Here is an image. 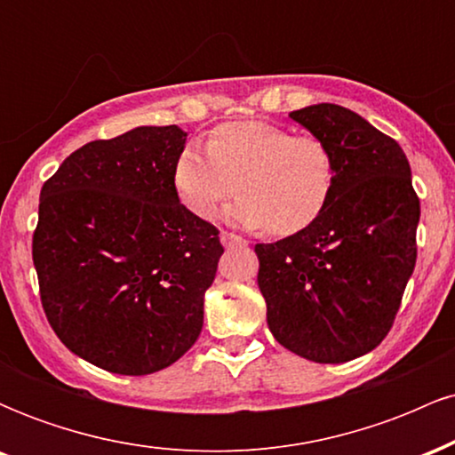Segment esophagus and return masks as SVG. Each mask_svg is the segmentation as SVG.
Instances as JSON below:
<instances>
[{
  "label": "esophagus",
  "instance_id": "esophagus-1",
  "mask_svg": "<svg viewBox=\"0 0 455 455\" xmlns=\"http://www.w3.org/2000/svg\"><path fill=\"white\" fill-rule=\"evenodd\" d=\"M220 242H222V245L227 250L243 248V245H245V239L239 237V235H233V233H227V231L220 233Z\"/></svg>",
  "mask_w": 455,
  "mask_h": 455
}]
</instances>
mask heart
I'll list each match as a JSON object with an SVG mask.
<instances>
[{
	"instance_id": "b5f03b06",
	"label": "heart",
	"mask_w": 455,
	"mask_h": 455,
	"mask_svg": "<svg viewBox=\"0 0 455 455\" xmlns=\"http://www.w3.org/2000/svg\"><path fill=\"white\" fill-rule=\"evenodd\" d=\"M181 205L210 220L228 196H242L231 220L291 237L310 228L336 188L333 151L315 134H293L275 124L245 119L216 126L207 151L188 143L173 164Z\"/></svg>"
}]
</instances>
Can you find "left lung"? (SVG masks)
<instances>
[{
	"mask_svg": "<svg viewBox=\"0 0 455 455\" xmlns=\"http://www.w3.org/2000/svg\"><path fill=\"white\" fill-rule=\"evenodd\" d=\"M333 151L336 188L306 231L257 243L269 331L316 363L377 348L400 310L417 260L419 198L394 139L338 104L289 113Z\"/></svg>",
	"mask_w": 455,
	"mask_h": 455,
	"instance_id": "8db88e82",
	"label": "left lung"
}]
</instances>
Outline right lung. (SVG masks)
<instances>
[{
	"instance_id": "1",
	"label": "right lung",
	"mask_w": 455,
	"mask_h": 455,
	"mask_svg": "<svg viewBox=\"0 0 455 455\" xmlns=\"http://www.w3.org/2000/svg\"><path fill=\"white\" fill-rule=\"evenodd\" d=\"M186 137L140 126L92 140L40 190L31 254L44 315L72 353L108 372H158L203 329L224 248L175 192Z\"/></svg>"
}]
</instances>
